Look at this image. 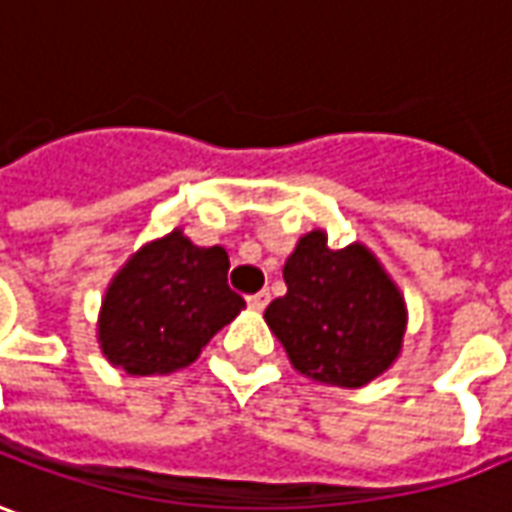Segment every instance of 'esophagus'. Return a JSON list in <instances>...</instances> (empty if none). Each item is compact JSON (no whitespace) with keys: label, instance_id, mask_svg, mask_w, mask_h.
Returning a JSON list of instances; mask_svg holds the SVG:
<instances>
[{"label":"esophagus","instance_id":"esophagus-1","mask_svg":"<svg viewBox=\"0 0 512 512\" xmlns=\"http://www.w3.org/2000/svg\"><path fill=\"white\" fill-rule=\"evenodd\" d=\"M270 304V293L262 290V293H256V296H248V307L250 310H264Z\"/></svg>","mask_w":512,"mask_h":512}]
</instances>
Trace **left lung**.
Returning <instances> with one entry per match:
<instances>
[{
  "instance_id": "1",
  "label": "left lung",
  "mask_w": 512,
  "mask_h": 512,
  "mask_svg": "<svg viewBox=\"0 0 512 512\" xmlns=\"http://www.w3.org/2000/svg\"><path fill=\"white\" fill-rule=\"evenodd\" d=\"M284 284L287 296L270 301L264 321L296 372L360 389L400 358L406 298L366 245L332 250L327 231L304 233L284 262Z\"/></svg>"
}]
</instances>
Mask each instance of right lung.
Returning a JSON list of instances; mask_svg holds the SVG:
<instances>
[{
  "label": "right lung",
  "mask_w": 512,
  "mask_h": 512,
  "mask_svg": "<svg viewBox=\"0 0 512 512\" xmlns=\"http://www.w3.org/2000/svg\"><path fill=\"white\" fill-rule=\"evenodd\" d=\"M225 248H197L183 228L146 242L112 276L98 312V346L126 375H168L242 312Z\"/></svg>",
  "instance_id": "right-lung-1"
}]
</instances>
